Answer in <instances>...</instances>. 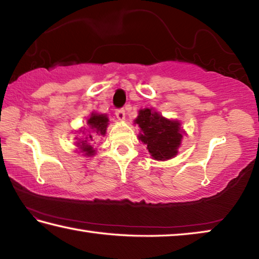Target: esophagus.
<instances>
[{
    "mask_svg": "<svg viewBox=\"0 0 259 259\" xmlns=\"http://www.w3.org/2000/svg\"><path fill=\"white\" fill-rule=\"evenodd\" d=\"M115 115H116V117L120 121H123L125 119V111H124V109H122V108L121 109H116Z\"/></svg>",
    "mask_w": 259,
    "mask_h": 259,
    "instance_id": "obj_1",
    "label": "esophagus"
}]
</instances>
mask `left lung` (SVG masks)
Segmentation results:
<instances>
[{"instance_id":"8db88e82","label":"left lung","mask_w":259,"mask_h":259,"mask_svg":"<svg viewBox=\"0 0 259 259\" xmlns=\"http://www.w3.org/2000/svg\"><path fill=\"white\" fill-rule=\"evenodd\" d=\"M135 123L140 128L138 139L146 144L153 159L164 161L177 155L183 138L179 121L168 120L152 108H144Z\"/></svg>"}]
</instances>
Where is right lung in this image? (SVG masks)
I'll return each instance as SVG.
<instances>
[{"label": "right lung", "mask_w": 259, "mask_h": 259, "mask_svg": "<svg viewBox=\"0 0 259 259\" xmlns=\"http://www.w3.org/2000/svg\"><path fill=\"white\" fill-rule=\"evenodd\" d=\"M88 125H89V130H93V133L88 134L87 137H84L83 139H80V142L77 143L78 147L81 148V152L84 153V155L87 156H93L95 155V150L94 147L90 145L91 142L95 140V135L97 134L105 136L106 134V128L108 125V117L106 114H97V113H93L90 115L89 119H88ZM84 134V130L82 131Z\"/></svg>", "instance_id": "right-lung-1"}]
</instances>
